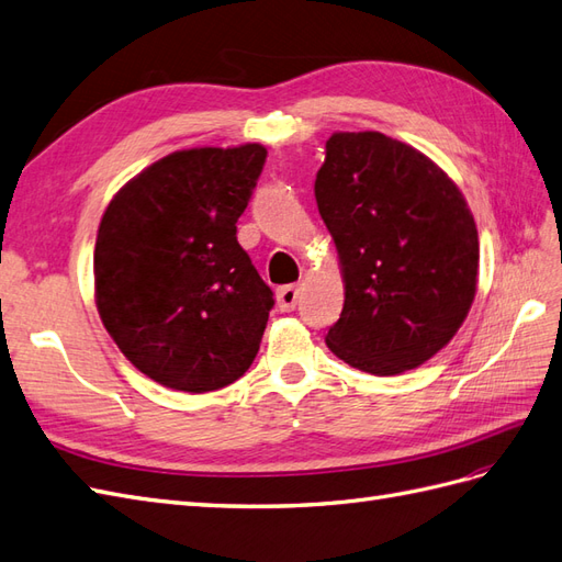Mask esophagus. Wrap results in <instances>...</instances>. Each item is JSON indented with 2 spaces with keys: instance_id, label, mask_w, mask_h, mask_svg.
Masks as SVG:
<instances>
[{
  "instance_id": "34e87169",
  "label": "esophagus",
  "mask_w": 562,
  "mask_h": 562,
  "mask_svg": "<svg viewBox=\"0 0 562 562\" xmlns=\"http://www.w3.org/2000/svg\"><path fill=\"white\" fill-rule=\"evenodd\" d=\"M296 301H299V286L296 284H284L278 290V308L282 313H290L296 308Z\"/></svg>"
}]
</instances>
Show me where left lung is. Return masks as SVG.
<instances>
[{
	"label": "left lung",
	"mask_w": 562,
	"mask_h": 562,
	"mask_svg": "<svg viewBox=\"0 0 562 562\" xmlns=\"http://www.w3.org/2000/svg\"><path fill=\"white\" fill-rule=\"evenodd\" d=\"M315 201L344 272L329 351L380 378L429 361L477 292V227L456 182L404 142L335 133Z\"/></svg>",
	"instance_id": "left-lung-1"
}]
</instances>
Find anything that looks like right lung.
<instances>
[{
    "label": "right lung",
    "instance_id": "add662e5",
    "mask_svg": "<svg viewBox=\"0 0 562 562\" xmlns=\"http://www.w3.org/2000/svg\"><path fill=\"white\" fill-rule=\"evenodd\" d=\"M266 147L168 154L111 199L94 247L106 333L154 382L204 394L258 353L272 290L237 241Z\"/></svg>",
    "mask_w": 562,
    "mask_h": 562
}]
</instances>
